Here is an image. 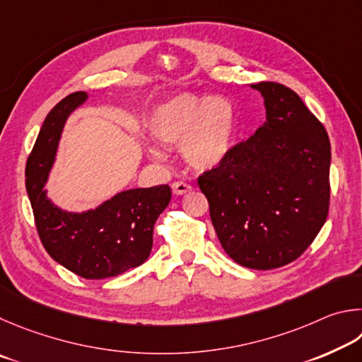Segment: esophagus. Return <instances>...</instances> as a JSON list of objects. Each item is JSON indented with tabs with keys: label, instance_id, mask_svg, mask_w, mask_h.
Returning a JSON list of instances; mask_svg holds the SVG:
<instances>
[{
	"label": "esophagus",
	"instance_id": "obj_1",
	"mask_svg": "<svg viewBox=\"0 0 362 362\" xmlns=\"http://www.w3.org/2000/svg\"><path fill=\"white\" fill-rule=\"evenodd\" d=\"M171 191H173L175 195H185V194L192 191V186L186 185V182L177 181V182H173V185H171Z\"/></svg>",
	"mask_w": 362,
	"mask_h": 362
}]
</instances>
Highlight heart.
<instances>
[{
	"label": "heart",
	"mask_w": 362,
	"mask_h": 362,
	"mask_svg": "<svg viewBox=\"0 0 362 362\" xmlns=\"http://www.w3.org/2000/svg\"><path fill=\"white\" fill-rule=\"evenodd\" d=\"M146 130L163 146L181 144L185 160L195 170L208 171L219 167L230 154L237 112L224 97L180 93L152 107ZM148 152L154 158L162 156L157 148Z\"/></svg>",
	"instance_id": "heart-1"
}]
</instances>
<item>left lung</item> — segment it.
Masks as SVG:
<instances>
[{
    "label": "left lung",
    "instance_id": "1",
    "mask_svg": "<svg viewBox=\"0 0 362 362\" xmlns=\"http://www.w3.org/2000/svg\"><path fill=\"white\" fill-rule=\"evenodd\" d=\"M265 122L199 177L224 251L255 270L278 269L305 251L329 211L331 143L299 95L259 82Z\"/></svg>",
    "mask_w": 362,
    "mask_h": 362
}]
</instances>
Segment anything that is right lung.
Here are the masks:
<instances>
[{
	"instance_id": "obj_1",
	"label": "right lung",
	"mask_w": 362,
	"mask_h": 362,
	"mask_svg": "<svg viewBox=\"0 0 362 362\" xmlns=\"http://www.w3.org/2000/svg\"><path fill=\"white\" fill-rule=\"evenodd\" d=\"M87 100V92H74L47 114L28 157L25 185L49 256L86 280H103L135 269L149 257L152 230L170 204L171 189L167 185L127 189L86 211L63 210L47 197L44 187L63 129L71 112Z\"/></svg>"
}]
</instances>
